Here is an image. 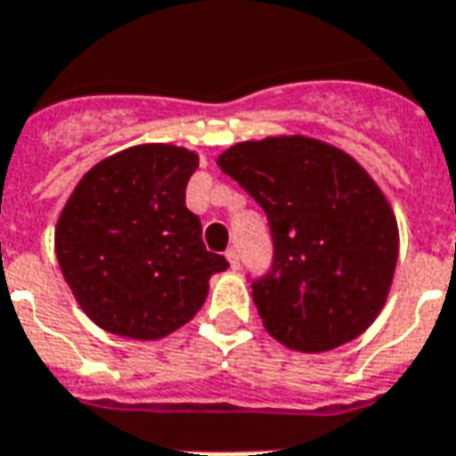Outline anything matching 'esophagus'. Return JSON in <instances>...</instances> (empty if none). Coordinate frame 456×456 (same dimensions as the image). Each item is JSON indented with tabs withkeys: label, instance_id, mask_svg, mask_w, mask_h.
Segmentation results:
<instances>
[{
	"label": "esophagus",
	"instance_id": "esophagus-1",
	"mask_svg": "<svg viewBox=\"0 0 456 456\" xmlns=\"http://www.w3.org/2000/svg\"><path fill=\"white\" fill-rule=\"evenodd\" d=\"M227 260H229V265H232V270H239V251H236V248H229Z\"/></svg>",
	"mask_w": 456,
	"mask_h": 456
}]
</instances>
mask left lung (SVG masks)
Masks as SVG:
<instances>
[{"instance_id":"obj_1","label":"left lung","mask_w":456,"mask_h":456,"mask_svg":"<svg viewBox=\"0 0 456 456\" xmlns=\"http://www.w3.org/2000/svg\"><path fill=\"white\" fill-rule=\"evenodd\" d=\"M217 165L265 210L273 263L251 280L270 335L330 352L378 318L397 265V220L356 159L291 135L232 145Z\"/></svg>"}]
</instances>
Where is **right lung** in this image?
I'll use <instances>...</instances> for the list:
<instances>
[{
	"instance_id": "add662e5",
	"label": "right lung",
	"mask_w": 456,
	"mask_h": 456,
	"mask_svg": "<svg viewBox=\"0 0 456 456\" xmlns=\"http://www.w3.org/2000/svg\"><path fill=\"white\" fill-rule=\"evenodd\" d=\"M198 155L176 145H135L97 162L66 200L54 248L66 284L107 332L159 339L189 322L208 280L227 270L208 251L186 183Z\"/></svg>"
}]
</instances>
